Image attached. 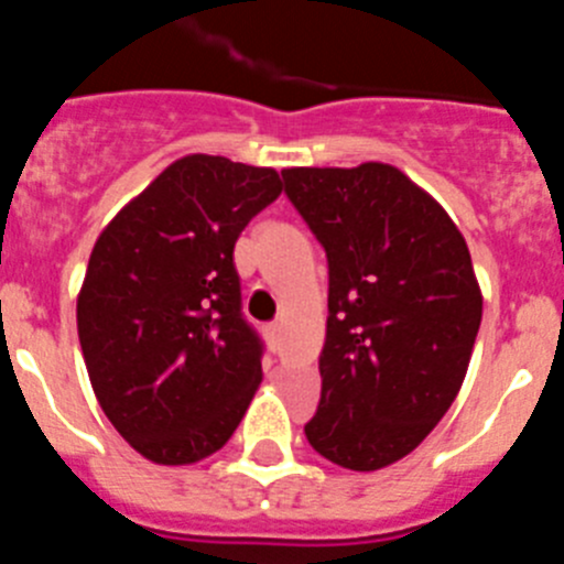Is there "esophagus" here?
<instances>
[{"label":"esophagus","mask_w":564,"mask_h":564,"mask_svg":"<svg viewBox=\"0 0 564 564\" xmlns=\"http://www.w3.org/2000/svg\"><path fill=\"white\" fill-rule=\"evenodd\" d=\"M279 333H282V325H279V322H271V325L265 327V336L268 341H271V347H279Z\"/></svg>","instance_id":"1"}]
</instances>
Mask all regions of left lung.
<instances>
[{"instance_id":"8db88e82","label":"left lung","mask_w":564,"mask_h":564,"mask_svg":"<svg viewBox=\"0 0 564 564\" xmlns=\"http://www.w3.org/2000/svg\"><path fill=\"white\" fill-rule=\"evenodd\" d=\"M282 181L330 273L305 435L336 466L376 471L410 455L460 392L482 318L466 239L390 163L285 169Z\"/></svg>"}]
</instances>
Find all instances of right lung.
<instances>
[{
	"label": "right lung",
	"mask_w": 564,
	"mask_h": 564,
	"mask_svg": "<svg viewBox=\"0 0 564 564\" xmlns=\"http://www.w3.org/2000/svg\"><path fill=\"white\" fill-rule=\"evenodd\" d=\"M282 192L273 169L188 154L98 237L78 341L104 415L134 452L186 466L228 443L262 381L234 246Z\"/></svg>",
	"instance_id": "1"
}]
</instances>
